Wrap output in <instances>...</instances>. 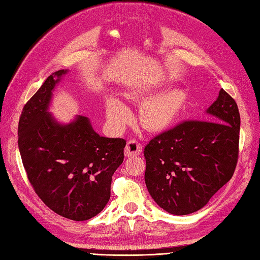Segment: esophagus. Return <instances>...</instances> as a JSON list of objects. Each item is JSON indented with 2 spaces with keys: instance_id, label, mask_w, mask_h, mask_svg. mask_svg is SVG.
<instances>
[{
  "instance_id": "obj_1",
  "label": "esophagus",
  "mask_w": 260,
  "mask_h": 260,
  "mask_svg": "<svg viewBox=\"0 0 260 260\" xmlns=\"http://www.w3.org/2000/svg\"><path fill=\"white\" fill-rule=\"evenodd\" d=\"M142 153V145L141 143L137 142L136 140H129L127 142L125 147V156H136L140 155Z\"/></svg>"
}]
</instances>
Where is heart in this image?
<instances>
[{
	"mask_svg": "<svg viewBox=\"0 0 260 260\" xmlns=\"http://www.w3.org/2000/svg\"><path fill=\"white\" fill-rule=\"evenodd\" d=\"M182 101L183 98L179 90H168L148 99L140 109L142 126L150 132L164 129L172 123L179 113ZM106 110L110 123L118 127L125 125L131 118L128 108L117 98L109 97L107 99Z\"/></svg>",
	"mask_w": 260,
	"mask_h": 260,
	"instance_id": "heart-1",
	"label": "heart"
}]
</instances>
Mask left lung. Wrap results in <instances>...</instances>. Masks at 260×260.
<instances>
[{
  "label": "left lung",
  "mask_w": 260,
  "mask_h": 260,
  "mask_svg": "<svg viewBox=\"0 0 260 260\" xmlns=\"http://www.w3.org/2000/svg\"><path fill=\"white\" fill-rule=\"evenodd\" d=\"M206 113L208 120L183 121L144 148L146 187L169 213L198 211L234 175L239 152L238 106L220 89Z\"/></svg>",
  "instance_id": "obj_1"
}]
</instances>
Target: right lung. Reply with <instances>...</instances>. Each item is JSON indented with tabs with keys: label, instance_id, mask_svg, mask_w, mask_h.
Masks as SVG:
<instances>
[{
	"label": "right lung",
	"instance_id": "obj_1",
	"mask_svg": "<svg viewBox=\"0 0 260 260\" xmlns=\"http://www.w3.org/2000/svg\"><path fill=\"white\" fill-rule=\"evenodd\" d=\"M67 73L49 76L24 105L18 144L27 179L43 203L61 217L85 221L109 201L126 141L97 134L85 116L77 115L68 124L53 117L49 112L53 90Z\"/></svg>",
	"mask_w": 260,
	"mask_h": 260
}]
</instances>
